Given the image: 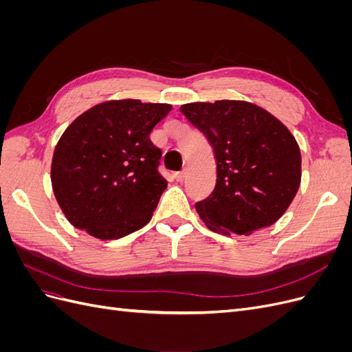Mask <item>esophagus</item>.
<instances>
[{
	"mask_svg": "<svg viewBox=\"0 0 352 352\" xmlns=\"http://www.w3.org/2000/svg\"><path fill=\"white\" fill-rule=\"evenodd\" d=\"M185 177H186V172H185V170H182V172H176V173H175V179L177 180V182H184Z\"/></svg>",
	"mask_w": 352,
	"mask_h": 352,
	"instance_id": "34e87169",
	"label": "esophagus"
}]
</instances>
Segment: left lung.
Listing matches in <instances>:
<instances>
[{
    "label": "left lung",
    "mask_w": 352,
    "mask_h": 352,
    "mask_svg": "<svg viewBox=\"0 0 352 352\" xmlns=\"http://www.w3.org/2000/svg\"><path fill=\"white\" fill-rule=\"evenodd\" d=\"M180 111L214 150V190L195 204L206 226L250 235L278 221L301 184L300 146L287 127L247 101L190 102Z\"/></svg>",
    "instance_id": "left-lung-1"
}]
</instances>
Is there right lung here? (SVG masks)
<instances>
[{
    "mask_svg": "<svg viewBox=\"0 0 352 352\" xmlns=\"http://www.w3.org/2000/svg\"><path fill=\"white\" fill-rule=\"evenodd\" d=\"M170 104L119 100L80 114L56 145L51 184L74 228L98 239H119L151 220L167 180L162 150L150 133Z\"/></svg>",
    "mask_w": 352,
    "mask_h": 352,
    "instance_id": "obj_1",
    "label": "right lung"
}]
</instances>
